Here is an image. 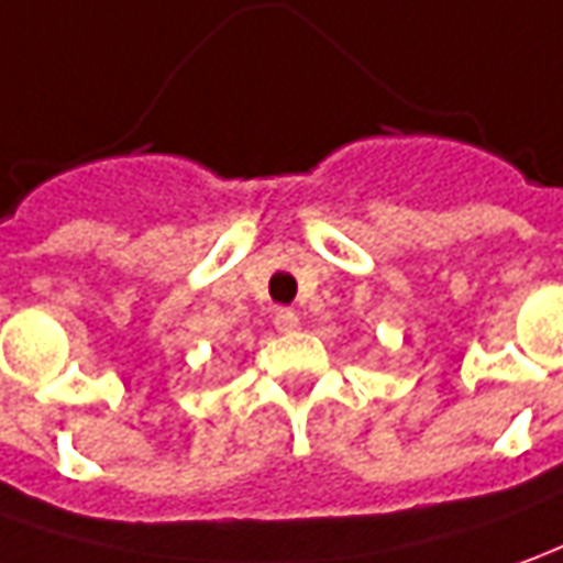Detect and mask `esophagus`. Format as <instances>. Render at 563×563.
Returning a JSON list of instances; mask_svg holds the SVG:
<instances>
[{"label": "esophagus", "mask_w": 563, "mask_h": 563, "mask_svg": "<svg viewBox=\"0 0 563 563\" xmlns=\"http://www.w3.org/2000/svg\"><path fill=\"white\" fill-rule=\"evenodd\" d=\"M273 321H275V328H278L282 333H290L300 328V316H297L294 309H278Z\"/></svg>", "instance_id": "1"}]
</instances>
